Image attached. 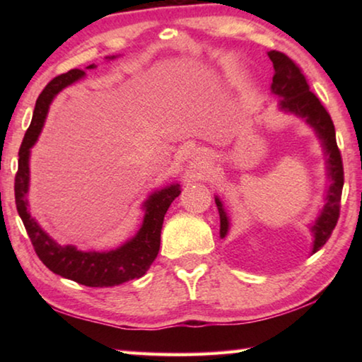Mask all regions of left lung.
Wrapping results in <instances>:
<instances>
[{
	"label": "left lung",
	"instance_id": "8db88e82",
	"mask_svg": "<svg viewBox=\"0 0 362 362\" xmlns=\"http://www.w3.org/2000/svg\"><path fill=\"white\" fill-rule=\"evenodd\" d=\"M269 59L273 62L274 76L272 90L273 94L281 95L283 99L279 102V107L287 112H292L302 118H306L308 124L316 129L317 136L322 140L324 148L329 155V177L330 187L326 198V206H324L322 214L316 220L313 226L315 233V246L313 252L320 250L326 241L332 235L337 222L340 217V206H341V189H343V163L339 146H337L335 139V127L332 118L321 100L317 99L313 90H310V84L306 81L303 71L300 66L293 62L291 57H287L284 52L269 51ZM218 214H220V236H225L228 231V218L222 207V203L216 199Z\"/></svg>",
	"mask_w": 362,
	"mask_h": 362
}]
</instances>
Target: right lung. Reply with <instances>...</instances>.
<instances>
[{"label": "right lung", "instance_id": "add662e5", "mask_svg": "<svg viewBox=\"0 0 362 362\" xmlns=\"http://www.w3.org/2000/svg\"><path fill=\"white\" fill-rule=\"evenodd\" d=\"M88 69H94V65H89ZM83 75L84 71L79 69L62 73L46 84L36 100L32 124L28 126L19 148V168H17L14 182L16 206L36 255L52 273L83 286L112 287L144 276L146 269L150 268L159 252L164 216H166L170 203L180 194V188L179 185H170L161 192L153 193L145 203L144 225L139 230L137 236L127 241L124 246L110 250V252H81L73 246L62 247L40 228L27 211L30 148L40 136L49 103L54 99V95L69 84L75 83Z\"/></svg>", "mask_w": 362, "mask_h": 362}]
</instances>
